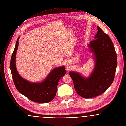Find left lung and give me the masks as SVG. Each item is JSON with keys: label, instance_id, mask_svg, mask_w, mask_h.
<instances>
[{"label": "left lung", "instance_id": "obj_1", "mask_svg": "<svg viewBox=\"0 0 126 126\" xmlns=\"http://www.w3.org/2000/svg\"><path fill=\"white\" fill-rule=\"evenodd\" d=\"M97 29L94 40L88 44L94 61L89 77H85L79 72H69L76 92L86 99L99 96L108 89L113 82L117 66L113 42L98 26Z\"/></svg>", "mask_w": 126, "mask_h": 126}]
</instances>
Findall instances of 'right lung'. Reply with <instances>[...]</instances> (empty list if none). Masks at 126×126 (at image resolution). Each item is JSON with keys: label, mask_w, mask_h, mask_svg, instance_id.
<instances>
[{"label": "right lung", "mask_w": 126, "mask_h": 126, "mask_svg": "<svg viewBox=\"0 0 126 126\" xmlns=\"http://www.w3.org/2000/svg\"><path fill=\"white\" fill-rule=\"evenodd\" d=\"M19 39L20 36L16 42L10 61V69L15 86L21 94L33 102L43 103L51 102L56 96L60 79L66 74L65 66L55 67L41 82L33 83L25 79L19 75L16 65Z\"/></svg>", "instance_id": "right-lung-1"}]
</instances>
